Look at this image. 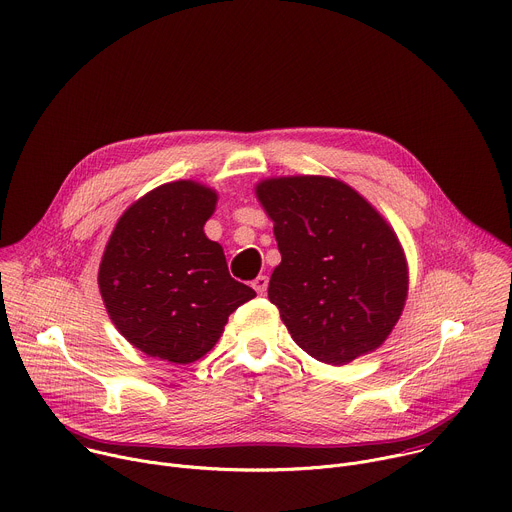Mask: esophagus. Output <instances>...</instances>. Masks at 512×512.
Listing matches in <instances>:
<instances>
[{
  "mask_svg": "<svg viewBox=\"0 0 512 512\" xmlns=\"http://www.w3.org/2000/svg\"><path fill=\"white\" fill-rule=\"evenodd\" d=\"M252 286H254V290L262 296V294H266V290H268V276H264V274H260L254 282H252Z\"/></svg>",
  "mask_w": 512,
  "mask_h": 512,
  "instance_id": "esophagus-1",
  "label": "esophagus"
}]
</instances>
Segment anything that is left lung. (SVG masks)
<instances>
[{"label":"left lung","instance_id":"obj_1","mask_svg":"<svg viewBox=\"0 0 512 512\" xmlns=\"http://www.w3.org/2000/svg\"><path fill=\"white\" fill-rule=\"evenodd\" d=\"M256 195L282 256L268 298L294 343L331 365L377 349L407 296L395 232L355 189L331 177L268 179Z\"/></svg>","mask_w":512,"mask_h":512}]
</instances>
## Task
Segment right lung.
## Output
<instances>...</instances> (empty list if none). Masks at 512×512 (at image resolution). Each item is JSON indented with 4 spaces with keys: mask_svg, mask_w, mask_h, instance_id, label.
Listing matches in <instances>:
<instances>
[{
    "mask_svg": "<svg viewBox=\"0 0 512 512\" xmlns=\"http://www.w3.org/2000/svg\"><path fill=\"white\" fill-rule=\"evenodd\" d=\"M218 195L165 183L123 214L102 254L98 288L121 335L169 363H193L256 292L234 280L224 250L203 234Z\"/></svg>",
    "mask_w": 512,
    "mask_h": 512,
    "instance_id": "right-lung-1",
    "label": "right lung"
}]
</instances>
